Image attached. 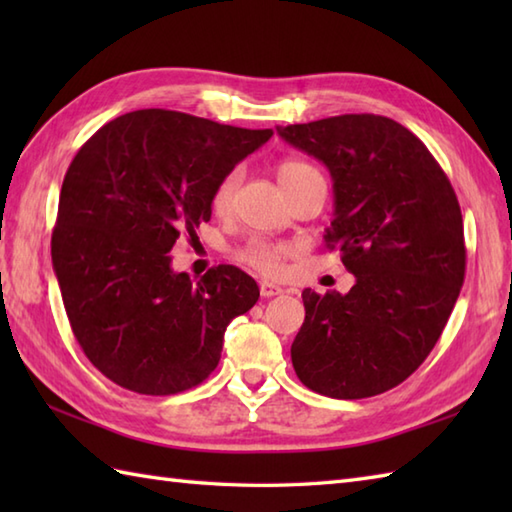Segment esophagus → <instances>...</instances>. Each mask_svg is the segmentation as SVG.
I'll list each match as a JSON object with an SVG mask.
<instances>
[{
  "label": "esophagus",
  "mask_w": 512,
  "mask_h": 512,
  "mask_svg": "<svg viewBox=\"0 0 512 512\" xmlns=\"http://www.w3.org/2000/svg\"><path fill=\"white\" fill-rule=\"evenodd\" d=\"M281 286H277V284H273V281H259V295L262 297H277V295H281Z\"/></svg>",
  "instance_id": "34e87169"
}]
</instances>
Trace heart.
Listing matches in <instances>:
<instances>
[{
	"label": "heart",
	"mask_w": 512,
	"mask_h": 512,
	"mask_svg": "<svg viewBox=\"0 0 512 512\" xmlns=\"http://www.w3.org/2000/svg\"><path fill=\"white\" fill-rule=\"evenodd\" d=\"M314 171L317 169L310 167L308 162L297 160V158L281 160L275 169L281 189H288L290 184H295L297 180H301L303 176H308V173H314ZM235 189H237V171L226 173V176L217 182L213 198H211V206L217 213H224L231 209ZM288 255H290V246L275 244V242H262V239L250 242L242 250V253H239V257H242L246 264H250L257 270H262V273H266V275H279L281 270H284V259Z\"/></svg>",
	"instance_id": "obj_1"
}]
</instances>
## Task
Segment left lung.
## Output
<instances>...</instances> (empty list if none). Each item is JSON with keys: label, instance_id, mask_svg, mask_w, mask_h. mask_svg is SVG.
<instances>
[{"label": "left lung", "instance_id": "8db88e82", "mask_svg": "<svg viewBox=\"0 0 512 512\" xmlns=\"http://www.w3.org/2000/svg\"><path fill=\"white\" fill-rule=\"evenodd\" d=\"M328 167L334 217L325 244L356 277L347 295L301 292L306 319L290 347L317 394L369 398L422 365L460 297L464 224L447 173L407 127L343 114L277 127Z\"/></svg>", "mask_w": 512, "mask_h": 512}]
</instances>
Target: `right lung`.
I'll return each mask as SVG.
<instances>
[{
	"instance_id": "1",
	"label": "right lung",
	"mask_w": 512,
	"mask_h": 512,
	"mask_svg": "<svg viewBox=\"0 0 512 512\" xmlns=\"http://www.w3.org/2000/svg\"><path fill=\"white\" fill-rule=\"evenodd\" d=\"M270 136L138 110L103 125L74 156L52 268L76 341L112 383L169 396L220 363L226 325L259 299L255 279L222 264L193 281L171 268L169 250L211 220L217 182Z\"/></svg>"
}]
</instances>
